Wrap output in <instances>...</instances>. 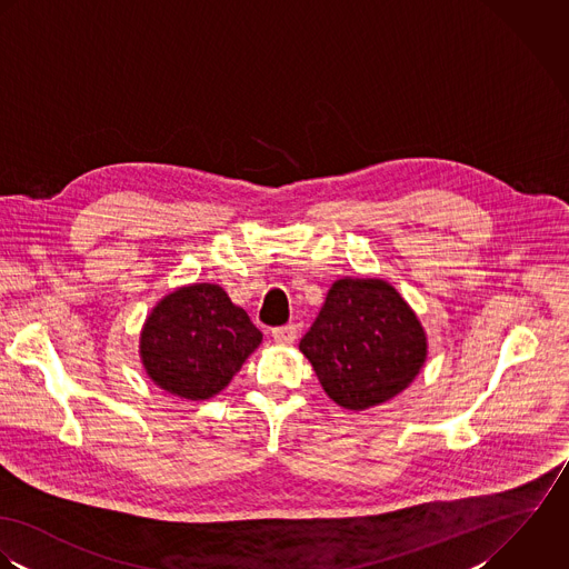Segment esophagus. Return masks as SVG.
Listing matches in <instances>:
<instances>
[{
    "label": "esophagus",
    "mask_w": 569,
    "mask_h": 569,
    "mask_svg": "<svg viewBox=\"0 0 569 569\" xmlns=\"http://www.w3.org/2000/svg\"><path fill=\"white\" fill-rule=\"evenodd\" d=\"M272 339L277 342H292L297 339V326H281V328H274L272 330Z\"/></svg>",
    "instance_id": "esophagus-1"
}]
</instances>
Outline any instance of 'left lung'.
<instances>
[{
	"label": "left lung",
	"mask_w": 569,
	"mask_h": 569,
	"mask_svg": "<svg viewBox=\"0 0 569 569\" xmlns=\"http://www.w3.org/2000/svg\"><path fill=\"white\" fill-rule=\"evenodd\" d=\"M299 347L326 393L353 411L400 393L427 358L420 321L380 279H339Z\"/></svg>",
	"instance_id": "1"
}]
</instances>
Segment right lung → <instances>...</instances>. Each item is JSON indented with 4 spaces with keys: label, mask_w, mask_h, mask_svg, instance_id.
I'll return each mask as SVG.
<instances>
[{
    "label": "right lung",
    "mask_w": 569,
    "mask_h": 569,
    "mask_svg": "<svg viewBox=\"0 0 569 569\" xmlns=\"http://www.w3.org/2000/svg\"><path fill=\"white\" fill-rule=\"evenodd\" d=\"M259 342L261 332L227 292L200 283L156 306L140 337V356L158 387L207 400L227 387Z\"/></svg>",
    "instance_id": "obj_1"
}]
</instances>
